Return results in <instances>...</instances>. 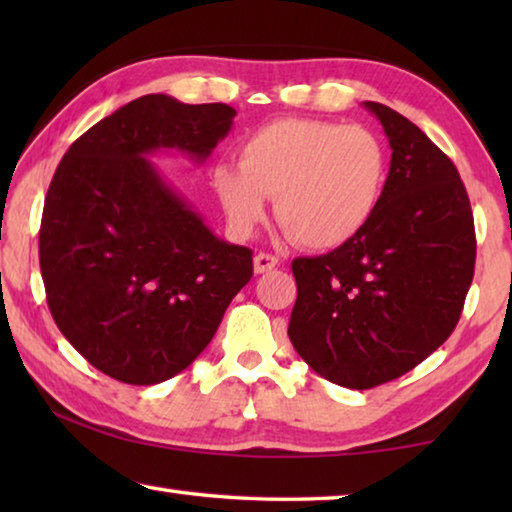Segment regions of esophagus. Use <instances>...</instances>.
Returning a JSON list of instances; mask_svg holds the SVG:
<instances>
[{"label": "esophagus", "mask_w": 512, "mask_h": 512, "mask_svg": "<svg viewBox=\"0 0 512 512\" xmlns=\"http://www.w3.org/2000/svg\"><path fill=\"white\" fill-rule=\"evenodd\" d=\"M280 264V259L275 255H268V253H257L253 259V266H255V273H268L273 271V268Z\"/></svg>", "instance_id": "34e87169"}]
</instances>
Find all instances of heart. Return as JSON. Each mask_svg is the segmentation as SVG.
Wrapping results in <instances>:
<instances>
[{"instance_id": "obj_1", "label": "heart", "mask_w": 512, "mask_h": 512, "mask_svg": "<svg viewBox=\"0 0 512 512\" xmlns=\"http://www.w3.org/2000/svg\"><path fill=\"white\" fill-rule=\"evenodd\" d=\"M388 149L368 126L282 117L250 131L237 167L216 164L212 189L237 237H248L275 198L277 221L298 244L332 250L359 237L388 183Z\"/></svg>"}]
</instances>
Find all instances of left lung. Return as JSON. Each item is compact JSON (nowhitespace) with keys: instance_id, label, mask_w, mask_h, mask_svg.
Masks as SVG:
<instances>
[{"instance_id":"left-lung-1","label":"left lung","mask_w":512,"mask_h":512,"mask_svg":"<svg viewBox=\"0 0 512 512\" xmlns=\"http://www.w3.org/2000/svg\"><path fill=\"white\" fill-rule=\"evenodd\" d=\"M363 106L393 151L384 198L359 237L293 259L289 320L307 366L354 391L402 377L449 339L476 259L470 198L454 162L400 112Z\"/></svg>"}]
</instances>
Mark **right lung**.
Wrapping results in <instances>:
<instances>
[{
    "label": "right lung",
    "mask_w": 512,
    "mask_h": 512,
    "mask_svg": "<svg viewBox=\"0 0 512 512\" xmlns=\"http://www.w3.org/2000/svg\"><path fill=\"white\" fill-rule=\"evenodd\" d=\"M235 115L146 94L60 160L40 223L42 282L58 329L103 375L151 386L183 372L253 277V250L216 237L149 160L205 162Z\"/></svg>",
    "instance_id": "1"
}]
</instances>
